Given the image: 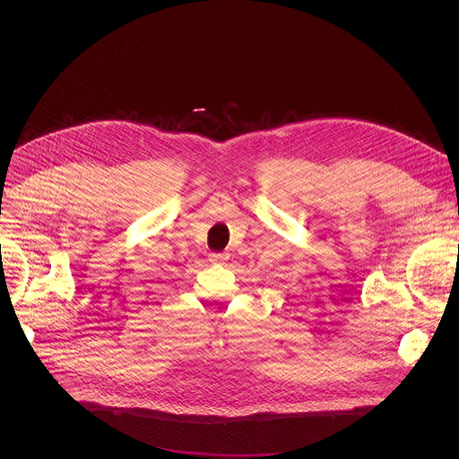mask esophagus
<instances>
[{
    "label": "esophagus",
    "instance_id": "obj_1",
    "mask_svg": "<svg viewBox=\"0 0 459 459\" xmlns=\"http://www.w3.org/2000/svg\"><path fill=\"white\" fill-rule=\"evenodd\" d=\"M229 256L225 255V253H212L210 255V262H213V264H221V262H225Z\"/></svg>",
    "mask_w": 459,
    "mask_h": 459
}]
</instances>
